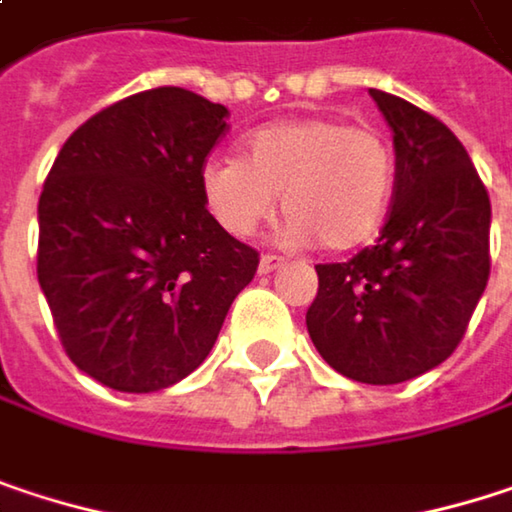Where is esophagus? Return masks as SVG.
<instances>
[{
	"mask_svg": "<svg viewBox=\"0 0 512 512\" xmlns=\"http://www.w3.org/2000/svg\"><path fill=\"white\" fill-rule=\"evenodd\" d=\"M284 266V260L281 257H275V255H263L260 257V275H269V272H275V269H281Z\"/></svg>",
	"mask_w": 512,
	"mask_h": 512,
	"instance_id": "34e87169",
	"label": "esophagus"
}]
</instances>
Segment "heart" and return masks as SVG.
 <instances>
[{
	"label": "heart",
	"instance_id": "obj_1",
	"mask_svg": "<svg viewBox=\"0 0 512 512\" xmlns=\"http://www.w3.org/2000/svg\"><path fill=\"white\" fill-rule=\"evenodd\" d=\"M394 151L370 127L338 118H293L243 139L240 159H207L198 192L231 237H252L281 195L290 246L350 252L376 237L394 195Z\"/></svg>",
	"mask_w": 512,
	"mask_h": 512
}]
</instances>
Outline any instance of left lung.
Instances as JSON below:
<instances>
[{
  "label": "left lung",
  "instance_id": "1",
  "mask_svg": "<svg viewBox=\"0 0 512 512\" xmlns=\"http://www.w3.org/2000/svg\"><path fill=\"white\" fill-rule=\"evenodd\" d=\"M394 133V204L376 246L317 266L305 323L347 379L397 385L457 350L489 281V195L462 142L403 97L370 88Z\"/></svg>",
  "mask_w": 512,
  "mask_h": 512
}]
</instances>
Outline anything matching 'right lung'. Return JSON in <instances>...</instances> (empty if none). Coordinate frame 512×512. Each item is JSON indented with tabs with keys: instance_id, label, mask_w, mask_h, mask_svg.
<instances>
[{
	"instance_id": "1",
	"label": "right lung",
	"mask_w": 512,
	"mask_h": 512,
	"mask_svg": "<svg viewBox=\"0 0 512 512\" xmlns=\"http://www.w3.org/2000/svg\"><path fill=\"white\" fill-rule=\"evenodd\" d=\"M228 109L151 88L88 118L38 201V281L70 361L148 394L210 356L257 252L204 210L198 171Z\"/></svg>"
}]
</instances>
